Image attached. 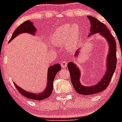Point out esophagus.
Listing matches in <instances>:
<instances>
[{"label": "esophagus", "instance_id": "obj_1", "mask_svg": "<svg viewBox=\"0 0 122 122\" xmlns=\"http://www.w3.org/2000/svg\"><path fill=\"white\" fill-rule=\"evenodd\" d=\"M67 64H68V62H67V61H66V60H64V61H62V62H61V67H62V68H66L67 66Z\"/></svg>", "mask_w": 122, "mask_h": 122}]
</instances>
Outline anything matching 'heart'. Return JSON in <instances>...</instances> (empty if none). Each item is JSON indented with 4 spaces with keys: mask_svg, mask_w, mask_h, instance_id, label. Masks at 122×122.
<instances>
[{
    "mask_svg": "<svg viewBox=\"0 0 122 122\" xmlns=\"http://www.w3.org/2000/svg\"><path fill=\"white\" fill-rule=\"evenodd\" d=\"M78 28L77 26L72 25L69 27L64 25L59 28L55 33L54 38V44L56 45L62 44L67 41V45L69 49L75 47L77 42Z\"/></svg>",
    "mask_w": 122,
    "mask_h": 122,
    "instance_id": "heart-1",
    "label": "heart"
}]
</instances>
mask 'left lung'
Listing matches in <instances>:
<instances>
[{"mask_svg":"<svg viewBox=\"0 0 122 122\" xmlns=\"http://www.w3.org/2000/svg\"><path fill=\"white\" fill-rule=\"evenodd\" d=\"M87 18H88L91 23V33L89 34V35L99 32L101 35L106 38L110 46L107 61V70L106 74L104 76V77L102 78V80L100 81L97 84L90 87H87V86L85 87L84 86H82L80 83V74L78 68L76 67L73 62H70L68 64V68L70 71L71 83L75 90L77 92V93L82 95L89 96L102 92V91L104 90L110 84V82L116 67L117 56L116 42L114 39V36L112 35L110 30L108 29L106 26L94 17L88 16ZM78 53L76 51L75 56Z\"/></svg>","mask_w":122,"mask_h":122,"instance_id":"8db88e82","label":"left lung"}]
</instances>
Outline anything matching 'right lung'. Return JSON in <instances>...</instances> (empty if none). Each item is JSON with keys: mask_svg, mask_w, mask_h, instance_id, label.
<instances>
[{"mask_svg": "<svg viewBox=\"0 0 122 122\" xmlns=\"http://www.w3.org/2000/svg\"><path fill=\"white\" fill-rule=\"evenodd\" d=\"M35 31H36V29L34 27V26L33 25L32 22H31L30 20H26V21L24 22L22 24H20L16 29V30L13 32L12 37L10 38L9 42L12 41L13 38L18 36L19 34H21V33L23 32H27L31 34H35ZM61 66L59 64H56L54 65V66H51L49 68L48 72L47 86H46V88L45 90V91L42 93H40V94H37L29 93V92H26V91L23 90L22 88L18 87L15 83H14V84L16 89L19 91V93L22 95H23V96L25 97L30 99L36 100H42L45 99L47 97H48L50 96H51V93L52 92V89H53V84H53L54 78H55V75L56 74V73L59 71L61 70Z\"/></svg>", "mask_w": 122, "mask_h": 122, "instance_id": "add662e5", "label": "right lung"}]
</instances>
